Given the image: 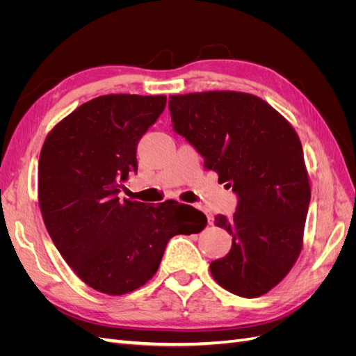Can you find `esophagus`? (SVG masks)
I'll return each instance as SVG.
<instances>
[{"label": "esophagus", "instance_id": "1", "mask_svg": "<svg viewBox=\"0 0 356 356\" xmlns=\"http://www.w3.org/2000/svg\"><path fill=\"white\" fill-rule=\"evenodd\" d=\"M197 208H199V209H203V208L200 207V204H199V207H197ZM203 211H204V209H203ZM204 212H207V218H208V224H209V225H212V224H213V217H212V213H209L208 211H204Z\"/></svg>", "mask_w": 356, "mask_h": 356}]
</instances>
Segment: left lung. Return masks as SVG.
<instances>
[{"label": "left lung", "mask_w": 356, "mask_h": 356, "mask_svg": "<svg viewBox=\"0 0 356 356\" xmlns=\"http://www.w3.org/2000/svg\"><path fill=\"white\" fill-rule=\"evenodd\" d=\"M169 111L174 131L238 196L233 217H215L232 236V250L211 263L213 279L241 297L268 293L303 245L310 186L296 131L250 93L172 95Z\"/></svg>", "instance_id": "left-lung-1"}]
</instances>
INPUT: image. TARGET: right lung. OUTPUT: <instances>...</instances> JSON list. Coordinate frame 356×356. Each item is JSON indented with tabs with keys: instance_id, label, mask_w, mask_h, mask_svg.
<instances>
[{
	"instance_id": "obj_1",
	"label": "right lung",
	"mask_w": 356,
	"mask_h": 356,
	"mask_svg": "<svg viewBox=\"0 0 356 356\" xmlns=\"http://www.w3.org/2000/svg\"><path fill=\"white\" fill-rule=\"evenodd\" d=\"M165 106L163 95L99 96L53 127L41 148L38 202L46 229L75 275L104 294L143 286L170 238L207 225L190 204L118 197L138 170L139 139Z\"/></svg>"
}]
</instances>
